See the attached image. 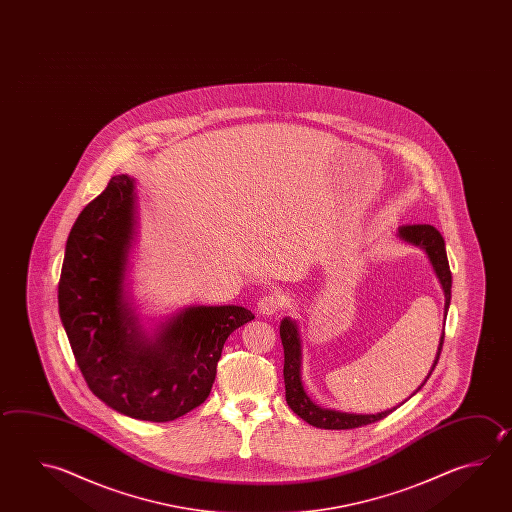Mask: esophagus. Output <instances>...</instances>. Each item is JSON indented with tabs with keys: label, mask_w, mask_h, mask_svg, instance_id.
I'll use <instances>...</instances> for the list:
<instances>
[{
	"label": "esophagus",
	"mask_w": 512,
	"mask_h": 512,
	"mask_svg": "<svg viewBox=\"0 0 512 512\" xmlns=\"http://www.w3.org/2000/svg\"><path fill=\"white\" fill-rule=\"evenodd\" d=\"M280 308H282V300H280V297H277V295H273V293L264 295V297L257 302V311H259L261 315H275Z\"/></svg>",
	"instance_id": "34e87169"
}]
</instances>
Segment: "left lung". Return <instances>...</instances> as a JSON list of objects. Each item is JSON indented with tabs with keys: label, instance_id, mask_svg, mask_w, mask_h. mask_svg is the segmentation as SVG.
I'll return each instance as SVG.
<instances>
[{
	"label": "left lung",
	"instance_id": "obj_1",
	"mask_svg": "<svg viewBox=\"0 0 512 512\" xmlns=\"http://www.w3.org/2000/svg\"><path fill=\"white\" fill-rule=\"evenodd\" d=\"M398 237L404 239L405 242H411L415 246H420L427 253L429 261L433 264L434 273H436V277H438L440 284H442V290H444L445 295V313H447L449 311V304H451L453 277H451L449 261H447V253H445L444 237L431 224H405V226L398 228ZM444 337L445 333L440 338L438 353H436V358H434L433 367H431L429 375L425 377L424 384L427 382V378L431 377L434 367L438 364V358H440L442 346H444ZM280 340H282V346H284L286 402L290 405L291 411L295 415H299L309 425L320 427V429H355V427H362V425L375 424L378 420L386 418L389 413H393L396 407H398L396 405L393 409H387V411H382V413H377V415H351V413H340V411H333V409H322L319 405L313 404L309 400V396L306 395L304 386H302V378H300L302 344H300L297 322L291 320L290 317H286V319L280 322ZM422 386L418 387L415 393H418Z\"/></svg>",
	"mask_w": 512,
	"mask_h": 512
}]
</instances>
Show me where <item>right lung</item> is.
Here are the masks:
<instances>
[{"mask_svg": "<svg viewBox=\"0 0 512 512\" xmlns=\"http://www.w3.org/2000/svg\"><path fill=\"white\" fill-rule=\"evenodd\" d=\"M135 224L134 179L116 175L70 230L59 317L99 400L130 418L170 422L208 398L226 338L255 317L241 306H193L145 337L125 297Z\"/></svg>", "mask_w": 512, "mask_h": 512, "instance_id": "1", "label": "right lung"}]
</instances>
